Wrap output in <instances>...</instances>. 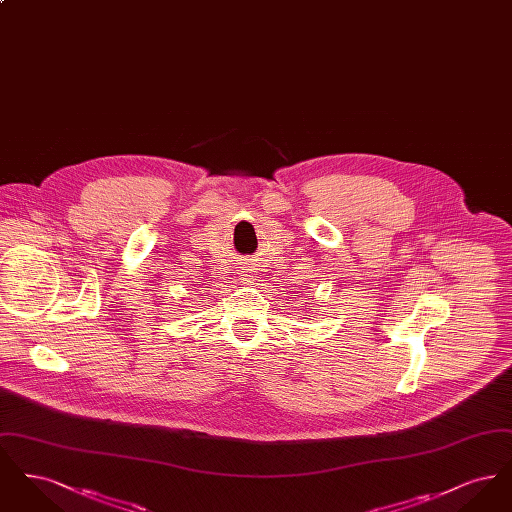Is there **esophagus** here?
<instances>
[{
	"mask_svg": "<svg viewBox=\"0 0 512 512\" xmlns=\"http://www.w3.org/2000/svg\"><path fill=\"white\" fill-rule=\"evenodd\" d=\"M245 276H249V274H245Z\"/></svg>",
	"mask_w": 512,
	"mask_h": 512,
	"instance_id": "1",
	"label": "esophagus"
}]
</instances>
